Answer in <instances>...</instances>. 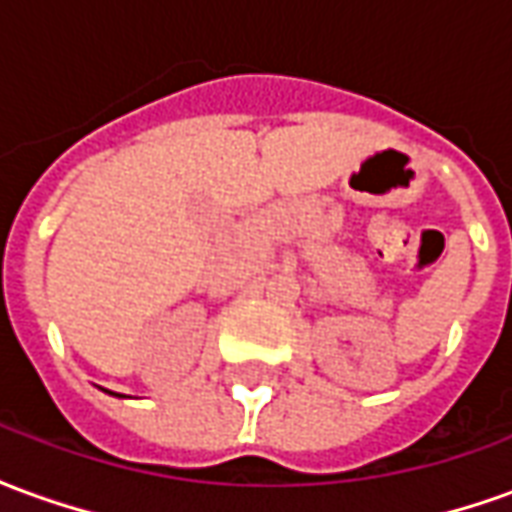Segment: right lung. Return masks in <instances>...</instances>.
Returning <instances> with one entry per match:
<instances>
[{"label": "right lung", "mask_w": 512, "mask_h": 512, "mask_svg": "<svg viewBox=\"0 0 512 512\" xmlns=\"http://www.w3.org/2000/svg\"><path fill=\"white\" fill-rule=\"evenodd\" d=\"M109 395H115V392H109ZM117 397H126V395H117Z\"/></svg>", "instance_id": "add662e5"}]
</instances>
